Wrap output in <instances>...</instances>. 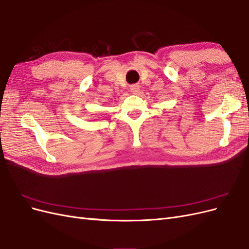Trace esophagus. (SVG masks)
Here are the masks:
<instances>
[{
  "label": "esophagus",
  "mask_w": 249,
  "mask_h": 249,
  "mask_svg": "<svg viewBox=\"0 0 249 249\" xmlns=\"http://www.w3.org/2000/svg\"><path fill=\"white\" fill-rule=\"evenodd\" d=\"M130 89H131V92H132V93H137V92L139 91L140 87H139V85H137V84H134V85H131Z\"/></svg>",
  "instance_id": "34e87169"
}]
</instances>
